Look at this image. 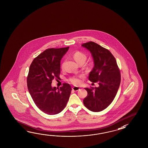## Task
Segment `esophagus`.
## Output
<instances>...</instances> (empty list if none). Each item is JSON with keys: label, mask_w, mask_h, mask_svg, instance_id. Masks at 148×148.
<instances>
[{"label": "esophagus", "mask_w": 148, "mask_h": 148, "mask_svg": "<svg viewBox=\"0 0 148 148\" xmlns=\"http://www.w3.org/2000/svg\"><path fill=\"white\" fill-rule=\"evenodd\" d=\"M73 90H74V91H77L79 90V89H80V88L79 87H77V86H74V87H73Z\"/></svg>", "instance_id": "1"}]
</instances>
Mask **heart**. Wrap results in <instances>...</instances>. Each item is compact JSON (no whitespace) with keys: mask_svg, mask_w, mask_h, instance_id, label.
Segmentation results:
<instances>
[{"mask_svg":"<svg viewBox=\"0 0 148 148\" xmlns=\"http://www.w3.org/2000/svg\"><path fill=\"white\" fill-rule=\"evenodd\" d=\"M73 58L75 62L79 64H83L85 63L86 61L87 60V57L85 53H82L80 51H76L73 54ZM69 81L71 82L73 84L78 85L80 84L81 81L79 78L77 77H73L72 78L69 79Z\"/></svg>","mask_w":148,"mask_h":148,"instance_id":"obj_1","label":"heart"}]
</instances>
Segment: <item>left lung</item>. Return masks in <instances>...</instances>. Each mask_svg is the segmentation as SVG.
<instances>
[{
  "mask_svg": "<svg viewBox=\"0 0 148 148\" xmlns=\"http://www.w3.org/2000/svg\"><path fill=\"white\" fill-rule=\"evenodd\" d=\"M90 52L94 66L89 73V80L98 82V87L85 88L87 96L83 102L92 112H98L106 108L114 99L121 82V75L116 61L110 51L94 42L82 45Z\"/></svg>",
  "mask_w": 148,
  "mask_h": 148,
  "instance_id": "obj_1",
  "label": "left lung"
}]
</instances>
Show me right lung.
Wrapping results in <instances>:
<instances>
[{
	"mask_svg": "<svg viewBox=\"0 0 148 148\" xmlns=\"http://www.w3.org/2000/svg\"><path fill=\"white\" fill-rule=\"evenodd\" d=\"M69 48L47 49L35 58L29 66L28 91L36 106L48 115L60 113L69 99L71 87L69 84L64 83L58 89L51 86L54 78H60L61 60Z\"/></svg>",
	"mask_w": 148,
	"mask_h": 148,
	"instance_id": "add662e5",
	"label": "right lung"
}]
</instances>
